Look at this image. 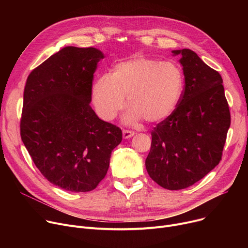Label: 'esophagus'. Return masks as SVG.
I'll list each match as a JSON object with an SVG mask.
<instances>
[{
	"mask_svg": "<svg viewBox=\"0 0 248 248\" xmlns=\"http://www.w3.org/2000/svg\"><path fill=\"white\" fill-rule=\"evenodd\" d=\"M135 135V132L133 131H129V129H123V136H124V139H128L131 138Z\"/></svg>",
	"mask_w": 248,
	"mask_h": 248,
	"instance_id": "esophagus-1",
	"label": "esophagus"
}]
</instances>
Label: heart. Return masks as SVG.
Segmentation results:
<instances>
[{
  "mask_svg": "<svg viewBox=\"0 0 248 248\" xmlns=\"http://www.w3.org/2000/svg\"><path fill=\"white\" fill-rule=\"evenodd\" d=\"M184 73L179 64L144 55L117 63L111 76H100L93 87V100L97 114L110 121L124 106L125 120L160 123L176 109L184 90Z\"/></svg>",
  "mask_w": 248,
  "mask_h": 248,
  "instance_id": "heart-1",
  "label": "heart"
}]
</instances>
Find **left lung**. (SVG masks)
Segmentation results:
<instances>
[{
    "label": "left lung",
    "instance_id": "left-lung-1",
    "mask_svg": "<svg viewBox=\"0 0 248 248\" xmlns=\"http://www.w3.org/2000/svg\"><path fill=\"white\" fill-rule=\"evenodd\" d=\"M181 54L185 85L175 111L151 132L149 176L168 190L185 189L219 164L230 126L221 75L190 49Z\"/></svg>",
    "mask_w": 248,
    "mask_h": 248
}]
</instances>
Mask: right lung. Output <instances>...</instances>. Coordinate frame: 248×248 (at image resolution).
Instances as JSON below:
<instances>
[{"label":"right lung","mask_w":248,"mask_h":248,"mask_svg":"<svg viewBox=\"0 0 248 248\" xmlns=\"http://www.w3.org/2000/svg\"><path fill=\"white\" fill-rule=\"evenodd\" d=\"M102 58L93 47H65L33 69L25 85L21 139L38 170L66 191L95 189L123 140L122 129L89 106Z\"/></svg>","instance_id":"add662e5"}]
</instances>
